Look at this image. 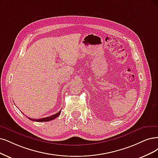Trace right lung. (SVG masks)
<instances>
[{
	"label": "right lung",
	"instance_id": "1",
	"mask_svg": "<svg viewBox=\"0 0 158 158\" xmlns=\"http://www.w3.org/2000/svg\"><path fill=\"white\" fill-rule=\"evenodd\" d=\"M61 111L60 110L59 112L52 115V116H48V117H46V118H40V119H32V118H28V119H30L31 120H32V121H36V122H48V121H50V120H53L55 118H56V117H58V115H59L60 114Z\"/></svg>",
	"mask_w": 158,
	"mask_h": 158
}]
</instances>
